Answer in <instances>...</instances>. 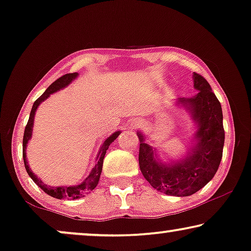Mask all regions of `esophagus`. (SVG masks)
Masks as SVG:
<instances>
[{
  "label": "esophagus",
  "mask_w": 251,
  "mask_h": 251,
  "mask_svg": "<svg viewBox=\"0 0 251 251\" xmlns=\"http://www.w3.org/2000/svg\"><path fill=\"white\" fill-rule=\"evenodd\" d=\"M132 126H133V127L137 126V122H136V121H133V122H132Z\"/></svg>",
  "instance_id": "obj_1"
}]
</instances>
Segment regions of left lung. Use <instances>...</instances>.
<instances>
[{"label":"left lung","mask_w":251,"mask_h":251,"mask_svg":"<svg viewBox=\"0 0 251 251\" xmlns=\"http://www.w3.org/2000/svg\"><path fill=\"white\" fill-rule=\"evenodd\" d=\"M193 84L199 91L195 97L177 100L188 109L198 128L195 147L184 159L169 164L158 161L153 148L137 133L141 172L153 189L168 196L188 197L202 189L216 174L223 156L225 133L220 101L199 74L193 73Z\"/></svg>","instance_id":"8db88e82"}]
</instances>
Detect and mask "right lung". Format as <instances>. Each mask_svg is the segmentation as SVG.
Here are the masks:
<instances>
[{
	"label": "right lung",
	"mask_w": 251,
	"mask_h": 251,
	"mask_svg": "<svg viewBox=\"0 0 251 251\" xmlns=\"http://www.w3.org/2000/svg\"><path fill=\"white\" fill-rule=\"evenodd\" d=\"M78 76L77 73H73V74H66L62 77H60L51 84L50 86L48 87L47 91L44 92L43 94L41 95L40 98L37 99L36 101L34 102L33 108H31L30 115H29V119H28V123L26 127H25V133H24V139H23V156H24V164H25V168L28 173V175L30 176L31 179L36 183V184L40 186V188L43 190L45 193H48L49 196L56 198V199H78V198L85 197V195L90 193L91 191H93L95 189V186L98 185L99 179H100V175L102 172V166H103V158L105 156V152H107L108 148L110 144L114 142V141L117 139L119 134H121V130L119 132H115L112 135H110L108 139H105V141L102 144L100 148V151H99L98 157H97V162H95V166L92 168V171L90 173V175L84 179V182L80 183L78 185H72V186H50L47 184H43V182L41 181V178H38L36 175L34 174L33 172L30 171L29 165H28L27 159H26V147L29 139L31 137V130H33V126H34V116H35V111L38 105L41 104V102H43L44 100L50 97L51 94H53L54 92L59 91L66 87L68 84L73 82L76 77Z\"/></svg>",
	"instance_id": "right-lung-1"
}]
</instances>
